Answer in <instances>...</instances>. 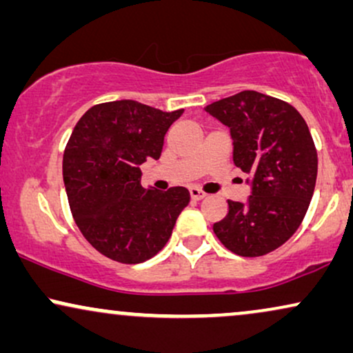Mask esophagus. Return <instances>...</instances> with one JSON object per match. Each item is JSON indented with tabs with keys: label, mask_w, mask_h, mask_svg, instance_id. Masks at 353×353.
<instances>
[{
	"label": "esophagus",
	"mask_w": 353,
	"mask_h": 353,
	"mask_svg": "<svg viewBox=\"0 0 353 353\" xmlns=\"http://www.w3.org/2000/svg\"><path fill=\"white\" fill-rule=\"evenodd\" d=\"M190 199L192 200H202L207 197V194L205 192H202L200 189H197V187H190Z\"/></svg>",
	"instance_id": "obj_1"
}]
</instances>
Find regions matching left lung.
Listing matches in <instances>:
<instances>
[{"label": "left lung", "instance_id": "left-lung-1", "mask_svg": "<svg viewBox=\"0 0 353 353\" xmlns=\"http://www.w3.org/2000/svg\"><path fill=\"white\" fill-rule=\"evenodd\" d=\"M230 128L233 163L249 174L246 202L228 200L213 233L231 252L259 257L275 251L301 225L313 197L318 154L310 128L287 102L243 91L205 107Z\"/></svg>", "mask_w": 353, "mask_h": 353}]
</instances>
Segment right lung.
<instances>
[{
    "label": "right lung",
    "mask_w": 353,
    "mask_h": 353,
    "mask_svg": "<svg viewBox=\"0 0 353 353\" xmlns=\"http://www.w3.org/2000/svg\"><path fill=\"white\" fill-rule=\"evenodd\" d=\"M182 112L122 99L91 107L73 128L63 153L71 213L89 244L112 261L140 264L158 254L189 203L185 187L161 192L140 184V166L159 159Z\"/></svg>",
    "instance_id": "1"
}]
</instances>
